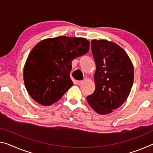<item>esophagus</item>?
<instances>
[{
    "mask_svg": "<svg viewBox=\"0 0 153 153\" xmlns=\"http://www.w3.org/2000/svg\"><path fill=\"white\" fill-rule=\"evenodd\" d=\"M84 83V81H76V83L79 85H82Z\"/></svg>",
    "mask_w": 153,
    "mask_h": 153,
    "instance_id": "esophagus-1",
    "label": "esophagus"
}]
</instances>
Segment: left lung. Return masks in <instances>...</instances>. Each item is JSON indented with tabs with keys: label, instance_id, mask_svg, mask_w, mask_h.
<instances>
[{
	"label": "left lung",
	"instance_id": "8db88e82",
	"mask_svg": "<svg viewBox=\"0 0 153 153\" xmlns=\"http://www.w3.org/2000/svg\"><path fill=\"white\" fill-rule=\"evenodd\" d=\"M91 51L96 66L95 91L87 100L96 113L109 114L127 99L133 83V65L124 49L114 42L93 39Z\"/></svg>",
	"mask_w": 153,
	"mask_h": 153
}]
</instances>
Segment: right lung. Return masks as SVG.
<instances>
[{"label": "right lung", "instance_id": "obj_1", "mask_svg": "<svg viewBox=\"0 0 153 153\" xmlns=\"http://www.w3.org/2000/svg\"><path fill=\"white\" fill-rule=\"evenodd\" d=\"M89 49L90 42L82 37L60 36L36 44L28 56L23 73L30 97L44 106L57 102L73 85L70 76L72 60Z\"/></svg>", "mask_w": 153, "mask_h": 153}]
</instances>
